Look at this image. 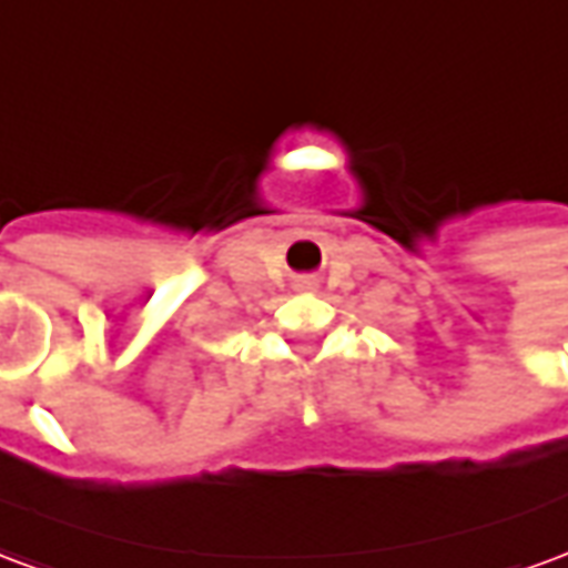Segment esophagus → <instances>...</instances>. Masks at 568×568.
I'll return each mask as SVG.
<instances>
[{"label": "esophagus", "mask_w": 568, "mask_h": 568, "mask_svg": "<svg viewBox=\"0 0 568 568\" xmlns=\"http://www.w3.org/2000/svg\"><path fill=\"white\" fill-rule=\"evenodd\" d=\"M300 290H312V281H300Z\"/></svg>", "instance_id": "esophagus-1"}]
</instances>
